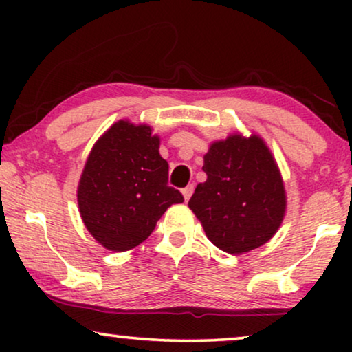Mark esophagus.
Wrapping results in <instances>:
<instances>
[{"label": "esophagus", "instance_id": "obj_1", "mask_svg": "<svg viewBox=\"0 0 352 352\" xmlns=\"http://www.w3.org/2000/svg\"><path fill=\"white\" fill-rule=\"evenodd\" d=\"M192 192H194V184H189L187 187H184V189H182V195H184V200L186 201L190 199Z\"/></svg>", "mask_w": 352, "mask_h": 352}]
</instances>
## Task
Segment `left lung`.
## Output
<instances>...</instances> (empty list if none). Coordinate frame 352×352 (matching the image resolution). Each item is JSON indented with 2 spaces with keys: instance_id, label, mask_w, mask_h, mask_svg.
<instances>
[{
  "instance_id": "8db88e82",
  "label": "left lung",
  "mask_w": 352,
  "mask_h": 352,
  "mask_svg": "<svg viewBox=\"0 0 352 352\" xmlns=\"http://www.w3.org/2000/svg\"><path fill=\"white\" fill-rule=\"evenodd\" d=\"M206 181L189 208L219 250L242 254L261 247L280 228L285 189L272 153L256 134L213 142L204 157Z\"/></svg>"
}]
</instances>
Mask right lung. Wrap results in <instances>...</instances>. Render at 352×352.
<instances>
[{"label": "right lung", "instance_id": "add662e5", "mask_svg": "<svg viewBox=\"0 0 352 352\" xmlns=\"http://www.w3.org/2000/svg\"><path fill=\"white\" fill-rule=\"evenodd\" d=\"M160 139L147 124L120 120L94 144L78 184L80 214L89 234L112 252L142 243L157 221L184 197L168 186Z\"/></svg>", "mask_w": 352, "mask_h": 352}]
</instances>
